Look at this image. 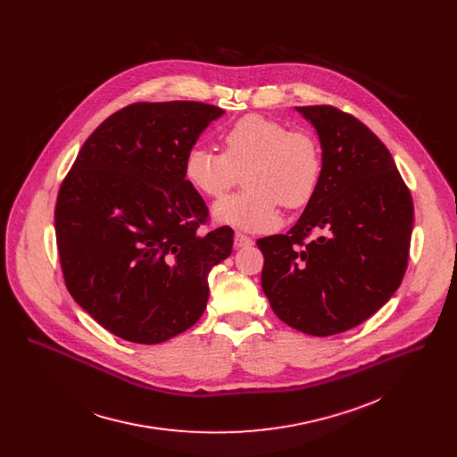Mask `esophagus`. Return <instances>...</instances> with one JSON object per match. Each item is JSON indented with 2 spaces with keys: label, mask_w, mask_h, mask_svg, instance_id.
I'll return each instance as SVG.
<instances>
[{
  "label": "esophagus",
  "mask_w": 457,
  "mask_h": 457,
  "mask_svg": "<svg viewBox=\"0 0 457 457\" xmlns=\"http://www.w3.org/2000/svg\"><path fill=\"white\" fill-rule=\"evenodd\" d=\"M253 245V241H252V237H248V236H245V234H236V237H234V246L239 250V248H248V246H252Z\"/></svg>",
  "instance_id": "esophagus-1"
}]
</instances>
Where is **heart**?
<instances>
[{"label":"heart","instance_id":"heart-1","mask_svg":"<svg viewBox=\"0 0 457 457\" xmlns=\"http://www.w3.org/2000/svg\"><path fill=\"white\" fill-rule=\"evenodd\" d=\"M223 153L195 145L185 158V178L202 195H223L249 170L250 192L218 200L212 205L216 223L261 232L278 223V202L295 209L315 195L322 156L317 140L303 130L259 114L245 116L223 135Z\"/></svg>","mask_w":457,"mask_h":457}]
</instances>
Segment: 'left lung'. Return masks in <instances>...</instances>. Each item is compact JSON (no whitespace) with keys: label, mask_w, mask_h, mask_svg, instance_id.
Returning a JSON list of instances; mask_svg holds the SVG:
<instances>
[{"label":"left lung","mask_w":457,"mask_h":457,"mask_svg":"<svg viewBox=\"0 0 457 457\" xmlns=\"http://www.w3.org/2000/svg\"><path fill=\"white\" fill-rule=\"evenodd\" d=\"M317 130L322 174L287 232L259 239L262 290L287 326L332 336L375 315L401 285L413 202L389 149L353 116L330 105L295 107ZM322 231L317 239H303Z\"/></svg>","instance_id":"1"}]
</instances>
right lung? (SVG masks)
I'll return each mask as SVG.
<instances>
[{"mask_svg": "<svg viewBox=\"0 0 457 457\" xmlns=\"http://www.w3.org/2000/svg\"><path fill=\"white\" fill-rule=\"evenodd\" d=\"M223 114L200 102L125 107L89 135L60 188L66 288L118 337L156 345L190 328L211 269L232 253L230 227L196 232L207 207L185 178L188 151Z\"/></svg>", "mask_w": 457, "mask_h": 457, "instance_id": "1", "label": "right lung"}]
</instances>
